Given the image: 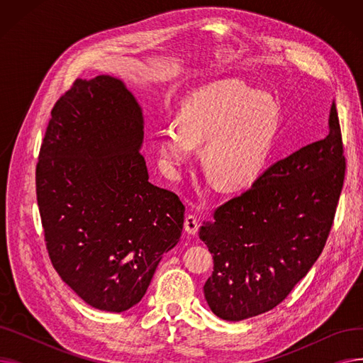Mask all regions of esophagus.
Listing matches in <instances>:
<instances>
[{
	"mask_svg": "<svg viewBox=\"0 0 363 363\" xmlns=\"http://www.w3.org/2000/svg\"><path fill=\"white\" fill-rule=\"evenodd\" d=\"M184 228H185V231L189 235H196L197 231H199V219H197V216L196 215H186L185 222H184Z\"/></svg>",
	"mask_w": 363,
	"mask_h": 363,
	"instance_id": "obj_1",
	"label": "esophagus"
}]
</instances>
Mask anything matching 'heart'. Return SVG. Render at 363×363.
Masks as SVG:
<instances>
[{
    "label": "heart",
    "mask_w": 363,
    "mask_h": 363,
    "mask_svg": "<svg viewBox=\"0 0 363 363\" xmlns=\"http://www.w3.org/2000/svg\"><path fill=\"white\" fill-rule=\"evenodd\" d=\"M281 121L282 107L272 94L240 81L208 84L184 101L178 122L160 130V160L170 175H178L196 145H204L203 163L212 182L249 186L268 164Z\"/></svg>",
    "instance_id": "obj_1"
}]
</instances>
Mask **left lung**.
I'll use <instances>...</instances> for the list:
<instances>
[{
    "mask_svg": "<svg viewBox=\"0 0 363 363\" xmlns=\"http://www.w3.org/2000/svg\"><path fill=\"white\" fill-rule=\"evenodd\" d=\"M328 126L325 138L269 166L200 226L215 263L204 297L220 319L274 309L322 253L346 172L335 103Z\"/></svg>",
    "mask_w": 363,
    "mask_h": 363,
    "instance_id": "1",
    "label": "left lung"
}]
</instances>
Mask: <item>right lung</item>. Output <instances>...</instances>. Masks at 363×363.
Here are the masks:
<instances>
[{"label": "right lung", "mask_w": 363, "mask_h": 363, "mask_svg": "<svg viewBox=\"0 0 363 363\" xmlns=\"http://www.w3.org/2000/svg\"><path fill=\"white\" fill-rule=\"evenodd\" d=\"M143 140V110L121 79H76L51 110L36 163L54 269L106 312L141 301L184 226L179 197L148 181Z\"/></svg>", "instance_id": "right-lung-1"}]
</instances>
